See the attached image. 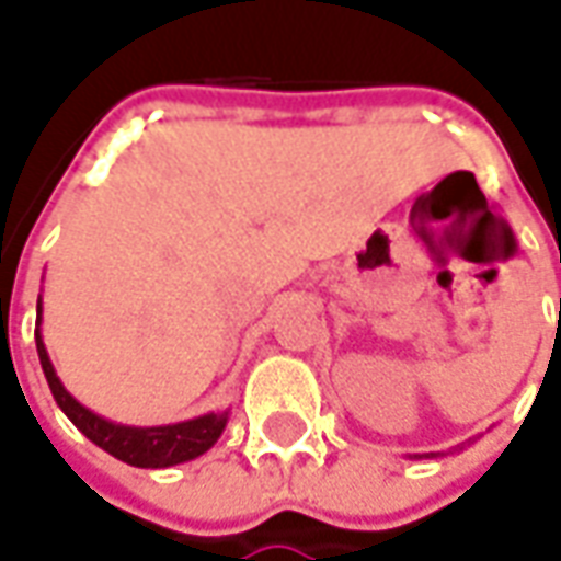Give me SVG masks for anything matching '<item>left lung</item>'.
Segmentation results:
<instances>
[{
  "instance_id": "1",
  "label": "left lung",
  "mask_w": 561,
  "mask_h": 561,
  "mask_svg": "<svg viewBox=\"0 0 561 561\" xmlns=\"http://www.w3.org/2000/svg\"><path fill=\"white\" fill-rule=\"evenodd\" d=\"M434 456H440V453H425V458H434ZM422 458V456H419Z\"/></svg>"
}]
</instances>
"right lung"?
<instances>
[{"label":"right lung","instance_id":"add662e5","mask_svg":"<svg viewBox=\"0 0 561 561\" xmlns=\"http://www.w3.org/2000/svg\"><path fill=\"white\" fill-rule=\"evenodd\" d=\"M42 309V307H38ZM35 348H38V362L48 379L54 401L60 403V410L76 422V428L90 437L96 446H103L108 456L121 458L136 468H170V465H182L187 458L203 456L209 446L221 437L227 425V413H209V416L191 419V422H179V425H160V428H130V425H115L105 422L96 413L84 410L81 403L62 389V382L54 374L48 352L42 336L35 334Z\"/></svg>","mask_w":561,"mask_h":561}]
</instances>
